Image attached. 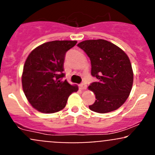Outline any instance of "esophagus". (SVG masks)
<instances>
[{"label": "esophagus", "instance_id": "esophagus-1", "mask_svg": "<svg viewBox=\"0 0 155 155\" xmlns=\"http://www.w3.org/2000/svg\"><path fill=\"white\" fill-rule=\"evenodd\" d=\"M79 87H80V88L82 89V90H85V89H86L87 86H86V85H85V83H81L80 85H79Z\"/></svg>", "mask_w": 155, "mask_h": 155}]
</instances>
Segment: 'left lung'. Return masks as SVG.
I'll return each mask as SVG.
<instances>
[{"label":"left lung","instance_id":"obj_1","mask_svg":"<svg viewBox=\"0 0 155 155\" xmlns=\"http://www.w3.org/2000/svg\"><path fill=\"white\" fill-rule=\"evenodd\" d=\"M87 54L91 64L92 76L97 82L89 85L96 101L89 109L98 113L116 110L129 97L134 73L127 54L105 40H88L77 45Z\"/></svg>","mask_w":155,"mask_h":155}]
</instances>
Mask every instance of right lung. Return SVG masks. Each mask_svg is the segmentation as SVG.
<instances>
[{
	"label": "right lung",
	"mask_w": 155,
	"mask_h": 155,
	"mask_svg": "<svg viewBox=\"0 0 155 155\" xmlns=\"http://www.w3.org/2000/svg\"><path fill=\"white\" fill-rule=\"evenodd\" d=\"M77 41L54 40L34 48L23 68L21 83L28 102L43 113H54L66 106L68 99L78 86L65 79L64 63L66 52Z\"/></svg>",
	"instance_id": "1"
}]
</instances>
